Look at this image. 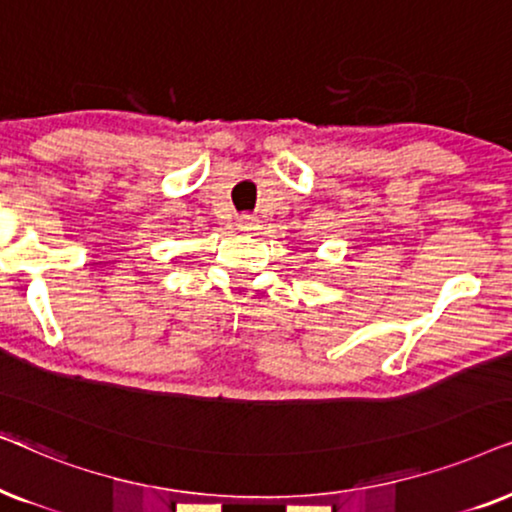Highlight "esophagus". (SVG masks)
<instances>
[{"instance_id": "34e87169", "label": "esophagus", "mask_w": 512, "mask_h": 512, "mask_svg": "<svg viewBox=\"0 0 512 512\" xmlns=\"http://www.w3.org/2000/svg\"><path fill=\"white\" fill-rule=\"evenodd\" d=\"M236 227L241 229V231H252V229H257V217H252V215H241V217H238Z\"/></svg>"}]
</instances>
